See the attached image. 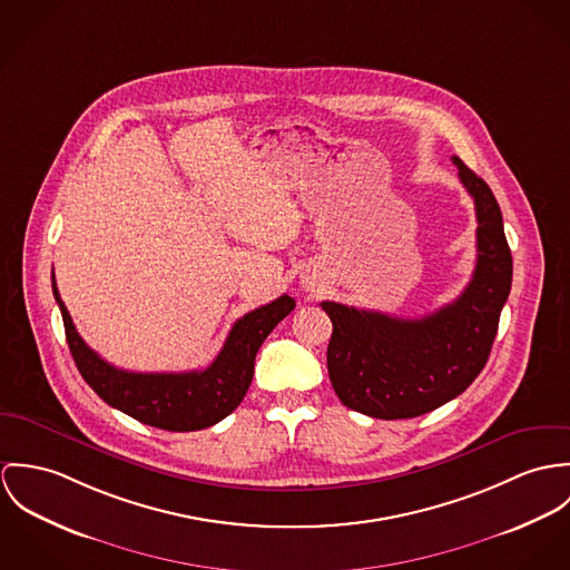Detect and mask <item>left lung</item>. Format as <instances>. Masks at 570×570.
Here are the masks:
<instances>
[{
  "label": "left lung",
  "instance_id": "8db88e82",
  "mask_svg": "<svg viewBox=\"0 0 570 570\" xmlns=\"http://www.w3.org/2000/svg\"><path fill=\"white\" fill-rule=\"evenodd\" d=\"M463 188L476 209V266L465 291L440 311L402 318L323 302L332 321L327 374L338 400L379 420L440 409L481 374L511 291V252L490 186L459 157Z\"/></svg>",
  "mask_w": 570,
  "mask_h": 570
}]
</instances>
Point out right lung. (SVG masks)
Here are the masks:
<instances>
[{
  "label": "right lung",
  "instance_id": "right-lung-1",
  "mask_svg": "<svg viewBox=\"0 0 570 570\" xmlns=\"http://www.w3.org/2000/svg\"><path fill=\"white\" fill-rule=\"evenodd\" d=\"M52 293L63 315L69 352L85 382L109 406L141 424L173 433L214 426L243 402L254 379L255 354L259 345L273 327L295 308V299L282 295L275 302L240 316L207 370L184 374H137L109 365L82 341L59 295L55 271Z\"/></svg>",
  "mask_w": 570,
  "mask_h": 570
}]
</instances>
